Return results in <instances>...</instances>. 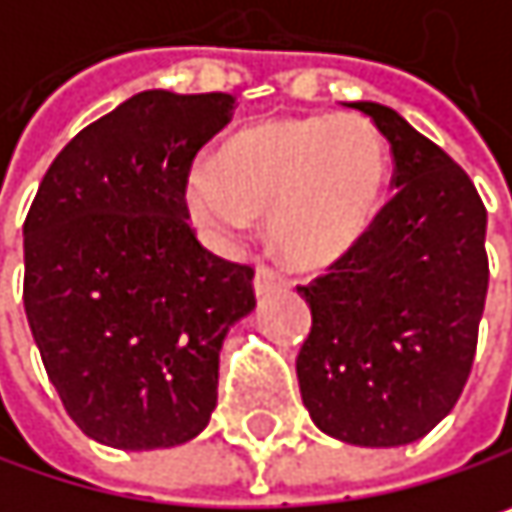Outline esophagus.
I'll list each match as a JSON object with an SVG mask.
<instances>
[{"label":"esophagus","instance_id":"34e87169","mask_svg":"<svg viewBox=\"0 0 512 512\" xmlns=\"http://www.w3.org/2000/svg\"><path fill=\"white\" fill-rule=\"evenodd\" d=\"M287 281H284V275L275 269V266H269V263H257L255 269V293L257 296H263V293H269V290H275V287H284Z\"/></svg>","mask_w":512,"mask_h":512}]
</instances>
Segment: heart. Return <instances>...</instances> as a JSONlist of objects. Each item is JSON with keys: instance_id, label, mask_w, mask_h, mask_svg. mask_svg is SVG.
I'll list each match as a JSON object with an SVG mask.
<instances>
[{"instance_id": "obj_1", "label": "heart", "mask_w": 512, "mask_h": 512, "mask_svg": "<svg viewBox=\"0 0 512 512\" xmlns=\"http://www.w3.org/2000/svg\"><path fill=\"white\" fill-rule=\"evenodd\" d=\"M388 186V145L364 115L269 118L195 168L189 204L219 237L272 219L278 252L329 266L370 231Z\"/></svg>"}]
</instances>
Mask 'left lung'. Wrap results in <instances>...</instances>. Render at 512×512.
<instances>
[{"label":"left lung","mask_w":512,"mask_h":512,"mask_svg":"<svg viewBox=\"0 0 512 512\" xmlns=\"http://www.w3.org/2000/svg\"><path fill=\"white\" fill-rule=\"evenodd\" d=\"M388 139L394 198L326 275L299 284L296 356L311 421L350 445L427 436L460 400L486 305V207L468 174L394 109L350 103Z\"/></svg>","instance_id":"8db88e82"}]
</instances>
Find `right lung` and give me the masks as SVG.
I'll return each mask as SVG.
<instances>
[{
  "label": "right lung",
  "instance_id": "right-lung-1",
  "mask_svg": "<svg viewBox=\"0 0 512 512\" xmlns=\"http://www.w3.org/2000/svg\"><path fill=\"white\" fill-rule=\"evenodd\" d=\"M231 115V94L142 91L64 145L29 207V329L67 415L109 448L195 439L222 341L255 308V269L186 222L192 159Z\"/></svg>",
  "mask_w": 512,
  "mask_h": 512
}]
</instances>
